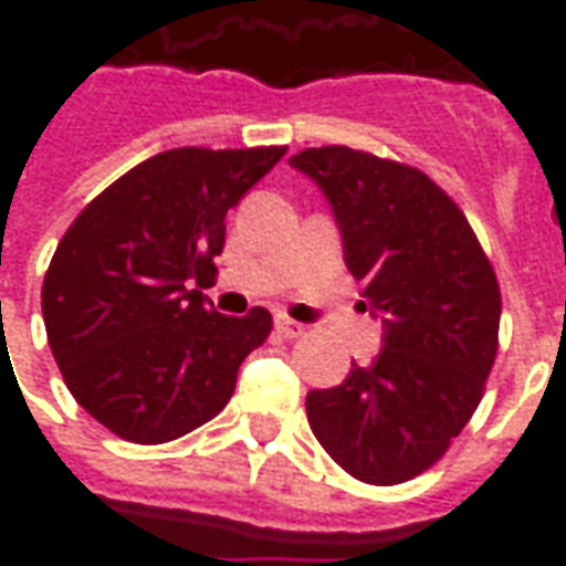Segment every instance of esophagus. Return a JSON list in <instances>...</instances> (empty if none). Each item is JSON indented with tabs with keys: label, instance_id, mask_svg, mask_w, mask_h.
Masks as SVG:
<instances>
[{
	"label": "esophagus",
	"instance_id": "1",
	"mask_svg": "<svg viewBox=\"0 0 566 566\" xmlns=\"http://www.w3.org/2000/svg\"><path fill=\"white\" fill-rule=\"evenodd\" d=\"M303 324H296V321H291L287 315H275V333L279 336H284V339H296V336H303Z\"/></svg>",
	"mask_w": 566,
	"mask_h": 566
}]
</instances>
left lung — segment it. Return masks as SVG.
<instances>
[{
    "instance_id": "8db88e82",
    "label": "left lung",
    "mask_w": 566,
    "mask_h": 566,
    "mask_svg": "<svg viewBox=\"0 0 566 566\" xmlns=\"http://www.w3.org/2000/svg\"><path fill=\"white\" fill-rule=\"evenodd\" d=\"M291 166L331 202L345 266L381 315V352L308 391V424L345 473L397 485L433 467L482 400L497 275L463 211L412 166L345 145L300 150Z\"/></svg>"
}]
</instances>
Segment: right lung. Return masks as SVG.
<instances>
[{
    "mask_svg": "<svg viewBox=\"0 0 566 566\" xmlns=\"http://www.w3.org/2000/svg\"><path fill=\"white\" fill-rule=\"evenodd\" d=\"M284 148H172L105 187L60 239L42 287L69 391L112 433L157 446L233 397L272 315H221L190 282L214 279L227 211Z\"/></svg>",
    "mask_w": 566,
    "mask_h": 566,
    "instance_id": "1",
    "label": "right lung"
}]
</instances>
